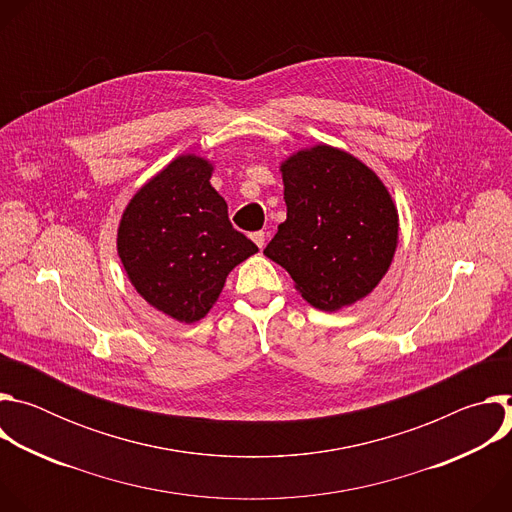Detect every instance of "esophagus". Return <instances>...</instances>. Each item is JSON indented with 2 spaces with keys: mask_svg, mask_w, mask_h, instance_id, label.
<instances>
[{
  "mask_svg": "<svg viewBox=\"0 0 512 512\" xmlns=\"http://www.w3.org/2000/svg\"><path fill=\"white\" fill-rule=\"evenodd\" d=\"M251 239H253V243H255L259 249H263V247H265V233H263V231L253 233V235H251Z\"/></svg>",
  "mask_w": 512,
  "mask_h": 512,
  "instance_id": "esophagus-1",
  "label": "esophagus"
}]
</instances>
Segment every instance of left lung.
I'll return each mask as SVG.
<instances>
[{"label":"left lung","mask_w":512,"mask_h":512,"mask_svg":"<svg viewBox=\"0 0 512 512\" xmlns=\"http://www.w3.org/2000/svg\"><path fill=\"white\" fill-rule=\"evenodd\" d=\"M279 172L287 218L263 253L318 310L336 312L367 298L399 243L389 188L367 164L328 143L287 156Z\"/></svg>","instance_id":"left-lung-1"}]
</instances>
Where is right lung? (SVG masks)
<instances>
[{
    "instance_id": "obj_1",
    "label": "right lung",
    "mask_w": 512,
    "mask_h": 512,
    "mask_svg": "<svg viewBox=\"0 0 512 512\" xmlns=\"http://www.w3.org/2000/svg\"><path fill=\"white\" fill-rule=\"evenodd\" d=\"M212 172L206 158L178 156L133 194L117 229V255L137 294L182 324L202 320L229 273L259 251L233 229Z\"/></svg>"
}]
</instances>
